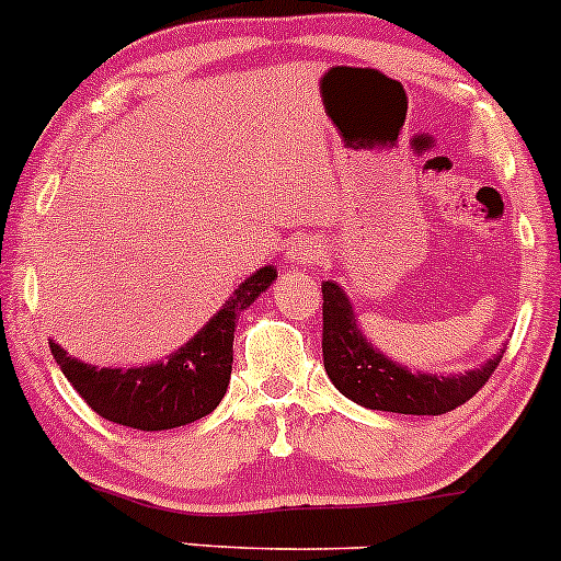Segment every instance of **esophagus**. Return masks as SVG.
I'll list each match as a JSON object with an SVG mask.
<instances>
[{"label": "esophagus", "mask_w": 561, "mask_h": 561, "mask_svg": "<svg viewBox=\"0 0 561 561\" xmlns=\"http://www.w3.org/2000/svg\"><path fill=\"white\" fill-rule=\"evenodd\" d=\"M291 262H297V264H313L316 259L321 256V251H319V245H313V242L310 240H299V242H294L291 245Z\"/></svg>", "instance_id": "obj_1"}]
</instances>
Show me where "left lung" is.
Returning <instances> with one entry per match:
<instances>
[{"label": "left lung", "mask_w": 561, "mask_h": 561, "mask_svg": "<svg viewBox=\"0 0 561 561\" xmlns=\"http://www.w3.org/2000/svg\"><path fill=\"white\" fill-rule=\"evenodd\" d=\"M323 369L340 394L369 410L440 415L465 405L492 378L502 351L486 365L459 375L410 373L367 343L343 288L323 280Z\"/></svg>", "instance_id": "8db88e82"}]
</instances>
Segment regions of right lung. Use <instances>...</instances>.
<instances>
[{
  "mask_svg": "<svg viewBox=\"0 0 561 561\" xmlns=\"http://www.w3.org/2000/svg\"><path fill=\"white\" fill-rule=\"evenodd\" d=\"M278 278L275 267L251 275L229 302L213 316L183 348L148 367L110 369L91 367L69 356L50 340V354L85 405L113 421L140 432L175 430L213 413L227 394L232 375V343L238 316Z\"/></svg>",
  "mask_w": 561,
  "mask_h": 561,
  "instance_id": "add662e5",
  "label": "right lung"
}]
</instances>
